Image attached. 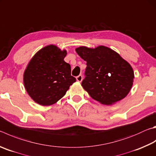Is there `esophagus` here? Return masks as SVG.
<instances>
[{
    "label": "esophagus",
    "mask_w": 156,
    "mask_h": 156,
    "mask_svg": "<svg viewBox=\"0 0 156 156\" xmlns=\"http://www.w3.org/2000/svg\"><path fill=\"white\" fill-rule=\"evenodd\" d=\"M83 76L82 75H79V76H78L77 77H76V80H77V81L78 82H82V80H83Z\"/></svg>",
    "instance_id": "esophagus-1"
}]
</instances>
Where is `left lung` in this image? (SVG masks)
Here are the masks:
<instances>
[{"label":"left lung","instance_id":"1","mask_svg":"<svg viewBox=\"0 0 156 156\" xmlns=\"http://www.w3.org/2000/svg\"><path fill=\"white\" fill-rule=\"evenodd\" d=\"M76 52L87 62L82 86L93 100L112 105L126 98L134 82V71L129 63L115 51L100 46H80Z\"/></svg>","mask_w":156,"mask_h":156}]
</instances>
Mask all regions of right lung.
Listing matches in <instances>:
<instances>
[{"label": "right lung", "instance_id": "1", "mask_svg": "<svg viewBox=\"0 0 156 156\" xmlns=\"http://www.w3.org/2000/svg\"><path fill=\"white\" fill-rule=\"evenodd\" d=\"M66 50L55 45L39 50L30 59L24 73V84L30 97L41 106L55 104L76 82L71 66L65 62Z\"/></svg>", "mask_w": 156, "mask_h": 156}]
</instances>
